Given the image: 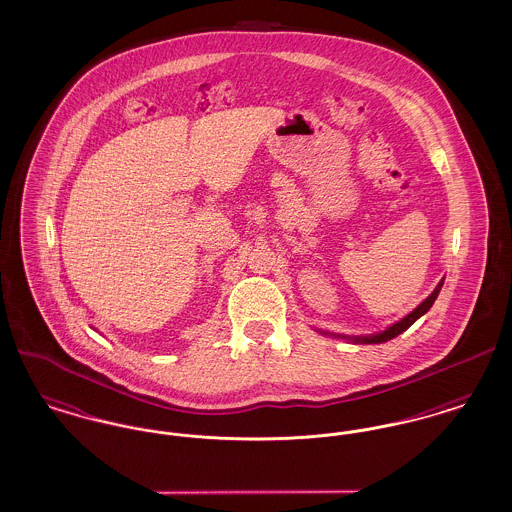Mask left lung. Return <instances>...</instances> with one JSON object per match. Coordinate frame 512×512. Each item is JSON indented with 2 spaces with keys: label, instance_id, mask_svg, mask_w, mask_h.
<instances>
[{
  "label": "left lung",
  "instance_id": "obj_1",
  "mask_svg": "<svg viewBox=\"0 0 512 512\" xmlns=\"http://www.w3.org/2000/svg\"><path fill=\"white\" fill-rule=\"evenodd\" d=\"M443 286V280L436 286V290L430 293L414 311H411L405 318H401L399 322L391 324L390 328H386L384 332H378V334H372V336H340V334H330V332H322V334H330V336H336V338H343V340L353 341V343H384V341L393 340L397 338L399 334H403L409 326H413L414 322L422 315H426L430 311V307L434 305V301L438 299L439 290Z\"/></svg>",
  "mask_w": 512,
  "mask_h": 512
}]
</instances>
